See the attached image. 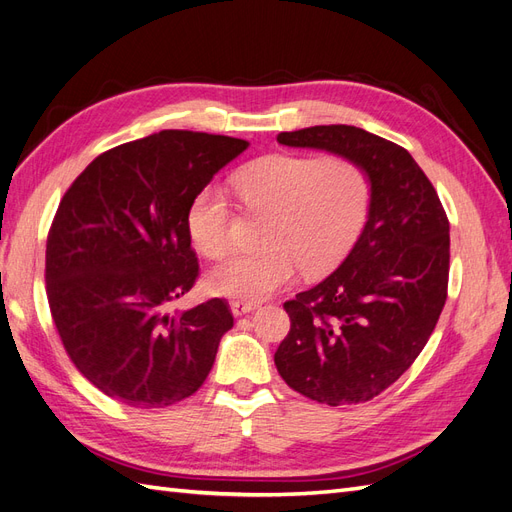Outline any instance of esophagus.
I'll list each match as a JSON object with an SVG mask.
<instances>
[{"mask_svg": "<svg viewBox=\"0 0 512 512\" xmlns=\"http://www.w3.org/2000/svg\"><path fill=\"white\" fill-rule=\"evenodd\" d=\"M257 302H248V300H231V313L236 317H242L246 313H253L257 309Z\"/></svg>", "mask_w": 512, "mask_h": 512, "instance_id": "esophagus-1", "label": "esophagus"}]
</instances>
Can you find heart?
<instances>
[{
  "instance_id": "obj_1",
  "label": "heart",
  "mask_w": 512,
  "mask_h": 512,
  "mask_svg": "<svg viewBox=\"0 0 512 512\" xmlns=\"http://www.w3.org/2000/svg\"><path fill=\"white\" fill-rule=\"evenodd\" d=\"M233 188L248 210L266 212V246L216 264L206 287L216 296L261 300L294 279L332 268L360 233L371 203V180L343 156L270 154L244 167ZM231 206L218 186H203L186 212L193 246L210 259L231 242Z\"/></svg>"
}]
</instances>
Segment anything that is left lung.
I'll return each instance as SVG.
<instances>
[{"label":"left lung","instance_id":"8db88e82","mask_svg":"<svg viewBox=\"0 0 512 512\" xmlns=\"http://www.w3.org/2000/svg\"><path fill=\"white\" fill-rule=\"evenodd\" d=\"M276 141L354 160L371 180V203L343 264L283 304L291 328L274 364L289 388L317 403L371 401L412 367L444 309L442 201L410 152L362 128L311 126Z\"/></svg>","mask_w":512,"mask_h":512}]
</instances>
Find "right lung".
I'll use <instances>...</instances> for the list:
<instances>
[{
	"label": "right lung",
	"mask_w": 512,
	"mask_h": 512,
	"mask_svg": "<svg viewBox=\"0 0 512 512\" xmlns=\"http://www.w3.org/2000/svg\"><path fill=\"white\" fill-rule=\"evenodd\" d=\"M246 148L160 130L96 156L62 197L47 238V298L66 354L107 397L152 410L206 382L233 326L229 304L167 306L199 276L188 206Z\"/></svg>",
	"instance_id": "obj_1"
}]
</instances>
